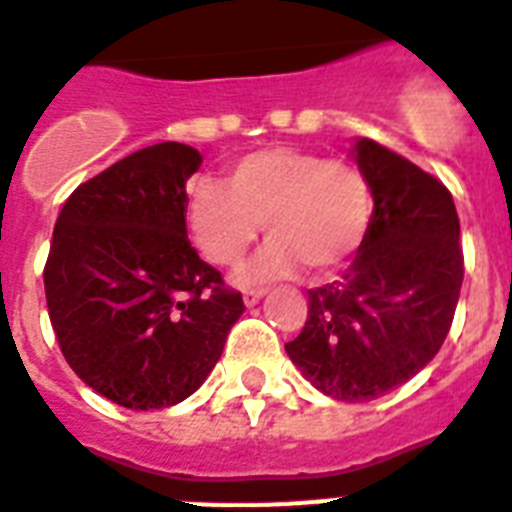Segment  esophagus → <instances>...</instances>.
I'll return each instance as SVG.
<instances>
[{
    "label": "esophagus",
    "mask_w": 512,
    "mask_h": 512,
    "mask_svg": "<svg viewBox=\"0 0 512 512\" xmlns=\"http://www.w3.org/2000/svg\"><path fill=\"white\" fill-rule=\"evenodd\" d=\"M263 296H265V289H244V304H247V307H255Z\"/></svg>",
    "instance_id": "esophagus-1"
}]
</instances>
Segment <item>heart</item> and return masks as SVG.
<instances>
[{
    "label": "heart",
    "instance_id": "heart-1",
    "mask_svg": "<svg viewBox=\"0 0 512 512\" xmlns=\"http://www.w3.org/2000/svg\"><path fill=\"white\" fill-rule=\"evenodd\" d=\"M372 213L364 171L343 158L304 148H263L229 166L226 182L192 176L184 218L200 252L216 265L242 263L268 231L244 281L286 276L299 265L328 273L362 244Z\"/></svg>",
    "mask_w": 512,
    "mask_h": 512
}]
</instances>
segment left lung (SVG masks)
<instances>
[{
	"instance_id": "8db88e82",
	"label": "left lung",
	"mask_w": 512,
	"mask_h": 512,
	"mask_svg": "<svg viewBox=\"0 0 512 512\" xmlns=\"http://www.w3.org/2000/svg\"><path fill=\"white\" fill-rule=\"evenodd\" d=\"M375 213L341 281L309 289L307 322L286 354L336 401H375L440 351L463 283L453 195L375 140L356 143Z\"/></svg>"
}]
</instances>
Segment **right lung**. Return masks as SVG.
<instances>
[{
	"mask_svg": "<svg viewBox=\"0 0 512 512\" xmlns=\"http://www.w3.org/2000/svg\"><path fill=\"white\" fill-rule=\"evenodd\" d=\"M200 153L158 143L64 200L44 265L46 307L75 375L124 409H166L221 359L242 294L187 239L184 184Z\"/></svg>",
	"mask_w": 512,
	"mask_h": 512,
	"instance_id": "obj_1",
	"label": "right lung"
}]
</instances>
